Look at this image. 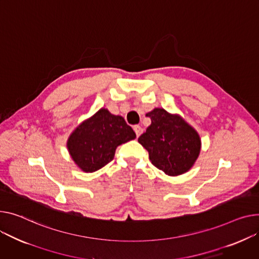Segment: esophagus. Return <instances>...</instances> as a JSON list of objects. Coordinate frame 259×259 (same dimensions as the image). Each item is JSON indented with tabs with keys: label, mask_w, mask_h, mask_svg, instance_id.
Masks as SVG:
<instances>
[{
	"label": "esophagus",
	"mask_w": 259,
	"mask_h": 259,
	"mask_svg": "<svg viewBox=\"0 0 259 259\" xmlns=\"http://www.w3.org/2000/svg\"><path fill=\"white\" fill-rule=\"evenodd\" d=\"M133 129H134L135 134H136V136H137V137H139V136L142 134V132H143V129H142V127H141V126H134V127H133Z\"/></svg>",
	"instance_id": "1"
}]
</instances>
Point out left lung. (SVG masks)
<instances>
[{"label":"left lung","instance_id":"8db88e82","mask_svg":"<svg viewBox=\"0 0 259 259\" xmlns=\"http://www.w3.org/2000/svg\"><path fill=\"white\" fill-rule=\"evenodd\" d=\"M151 125L139 137V143L149 152L151 162L168 176L188 171L201 152V137L197 130L177 113L154 108L146 113Z\"/></svg>","mask_w":259,"mask_h":259}]
</instances>
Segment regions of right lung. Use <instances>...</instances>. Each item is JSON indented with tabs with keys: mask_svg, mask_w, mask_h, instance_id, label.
I'll return each instance as SVG.
<instances>
[{
	"mask_svg": "<svg viewBox=\"0 0 259 259\" xmlns=\"http://www.w3.org/2000/svg\"><path fill=\"white\" fill-rule=\"evenodd\" d=\"M136 137L123 116L107 108L84 119L68 136L66 148L75 164L84 173H94L110 162L115 149Z\"/></svg>",
	"mask_w": 259,
	"mask_h": 259,
	"instance_id": "add662e5",
	"label": "right lung"
}]
</instances>
